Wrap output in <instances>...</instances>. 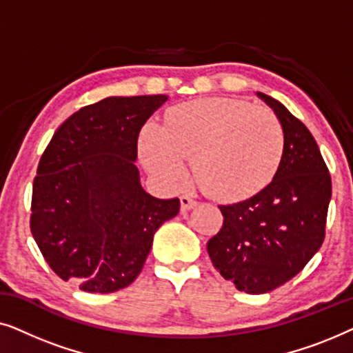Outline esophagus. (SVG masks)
<instances>
[{
	"label": "esophagus",
	"instance_id": "esophagus-1",
	"mask_svg": "<svg viewBox=\"0 0 353 353\" xmlns=\"http://www.w3.org/2000/svg\"><path fill=\"white\" fill-rule=\"evenodd\" d=\"M180 202H181V210L183 212H186V210H190V209H194V207L197 205V201L192 199V196H190V194H183L180 197Z\"/></svg>",
	"mask_w": 353,
	"mask_h": 353
}]
</instances>
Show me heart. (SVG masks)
<instances>
[{
	"instance_id": "heart-1",
	"label": "heart",
	"mask_w": 353,
	"mask_h": 353,
	"mask_svg": "<svg viewBox=\"0 0 353 353\" xmlns=\"http://www.w3.org/2000/svg\"><path fill=\"white\" fill-rule=\"evenodd\" d=\"M284 133L272 110L231 98L178 104L165 125L149 123L139 156L149 173L168 186L186 176V159L202 190L225 202L249 199L276 175Z\"/></svg>"
}]
</instances>
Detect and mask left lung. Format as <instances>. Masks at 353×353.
<instances>
[{
    "label": "left lung",
    "instance_id": "8db88e82",
    "mask_svg": "<svg viewBox=\"0 0 353 353\" xmlns=\"http://www.w3.org/2000/svg\"><path fill=\"white\" fill-rule=\"evenodd\" d=\"M279 120L281 163L272 183L243 202L220 205L223 226L207 252L238 291L265 294L296 276L325 239L331 176L315 138L272 96L255 93Z\"/></svg>",
    "mask_w": 353,
    "mask_h": 353
}]
</instances>
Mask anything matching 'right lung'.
Wrapping results in <instances>:
<instances>
[{
	"label": "right lung",
	"mask_w": 353,
	"mask_h": 353,
	"mask_svg": "<svg viewBox=\"0 0 353 353\" xmlns=\"http://www.w3.org/2000/svg\"><path fill=\"white\" fill-rule=\"evenodd\" d=\"M165 94L109 96L57 128L33 181L30 230L57 276L85 292L132 284L180 201L144 191L138 138Z\"/></svg>",
	"instance_id": "add662e5"
}]
</instances>
